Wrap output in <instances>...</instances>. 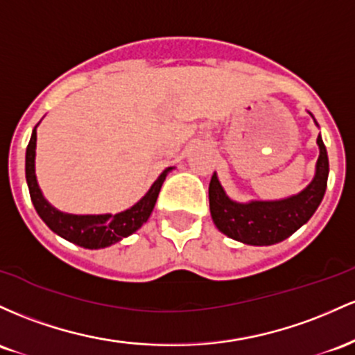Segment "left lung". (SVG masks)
<instances>
[{"mask_svg": "<svg viewBox=\"0 0 355 355\" xmlns=\"http://www.w3.org/2000/svg\"><path fill=\"white\" fill-rule=\"evenodd\" d=\"M313 122L318 127L315 119ZM317 146L318 159L313 179L300 193L284 199L234 201L226 194L214 173L209 182V211L216 228L231 240L252 246H270L292 236L313 216L327 189L329 157L320 134Z\"/></svg>", "mask_w": 355, "mask_h": 355, "instance_id": "left-lung-1", "label": "left lung"}]
</instances>
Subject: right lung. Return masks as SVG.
<instances>
[{
	"instance_id": "obj_1",
	"label": "right lung",
	"mask_w": 355,
	"mask_h": 355,
	"mask_svg": "<svg viewBox=\"0 0 355 355\" xmlns=\"http://www.w3.org/2000/svg\"><path fill=\"white\" fill-rule=\"evenodd\" d=\"M40 122L35 125L31 139L26 147V161H25V173H26V184L30 189V198L33 202L35 209H37L38 216L42 218L49 228L57 233L58 236L65 238L67 241L75 243V245L82 246V248L89 250H101L107 246L115 245L122 240V238L130 236L141 228L144 223L149 220L150 213H153L154 206H156L159 191H161L162 182L167 174L174 169V167H166L159 178L154 181L149 191L130 206L129 209L121 211V213L112 214H71L63 213L51 206L43 196L42 189H40L37 181V173H35V157H37V127Z\"/></svg>"
}]
</instances>
